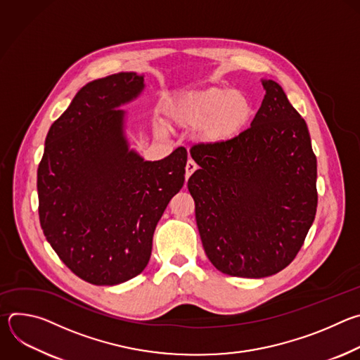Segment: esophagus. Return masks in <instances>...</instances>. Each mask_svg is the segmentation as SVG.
Returning <instances> with one entry per match:
<instances>
[{
    "instance_id": "esophagus-1",
    "label": "esophagus",
    "mask_w": 360,
    "mask_h": 360,
    "mask_svg": "<svg viewBox=\"0 0 360 360\" xmlns=\"http://www.w3.org/2000/svg\"><path fill=\"white\" fill-rule=\"evenodd\" d=\"M185 169H186V171H185V178H186V181H188V179H189V176H191V175L198 169V167H196V164H195L193 161H191V160H189V161L186 162V168H185Z\"/></svg>"
}]
</instances>
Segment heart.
Listing matches in <instances>:
<instances>
[{"label": "heart", "mask_w": 360, "mask_h": 360, "mask_svg": "<svg viewBox=\"0 0 360 360\" xmlns=\"http://www.w3.org/2000/svg\"><path fill=\"white\" fill-rule=\"evenodd\" d=\"M169 125L195 129L196 139L219 146L236 139L253 117L252 99L242 91L211 86L172 99L165 108Z\"/></svg>", "instance_id": "obj_1"}]
</instances>
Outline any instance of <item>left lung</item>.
I'll return each instance as SVG.
<instances>
[{
    "mask_svg": "<svg viewBox=\"0 0 360 360\" xmlns=\"http://www.w3.org/2000/svg\"><path fill=\"white\" fill-rule=\"evenodd\" d=\"M266 91L250 128L219 145H196L188 179L200 240L229 276L266 278L285 269L309 232L318 207L316 157L304 120L282 86Z\"/></svg>",
    "mask_w": 360,
    "mask_h": 360,
    "instance_id": "8db88e82",
    "label": "left lung"
}]
</instances>
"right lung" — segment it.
<instances>
[{"label":"right lung","mask_w":360,"mask_h":360,"mask_svg":"<svg viewBox=\"0 0 360 360\" xmlns=\"http://www.w3.org/2000/svg\"><path fill=\"white\" fill-rule=\"evenodd\" d=\"M143 88L136 72L88 82L45 138L41 228L60 259L92 285L114 286L146 268L157 224L185 182L184 148L160 161L129 148L118 108Z\"/></svg>","instance_id":"right-lung-1"}]
</instances>
